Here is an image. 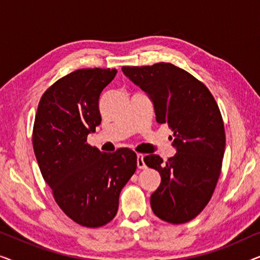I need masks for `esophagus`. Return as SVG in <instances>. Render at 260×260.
Instances as JSON below:
<instances>
[{
	"label": "esophagus",
	"instance_id": "obj_1",
	"mask_svg": "<svg viewBox=\"0 0 260 260\" xmlns=\"http://www.w3.org/2000/svg\"><path fill=\"white\" fill-rule=\"evenodd\" d=\"M137 167H138V169L147 168V166H145V163H144V155L137 154Z\"/></svg>",
	"mask_w": 260,
	"mask_h": 260
}]
</instances>
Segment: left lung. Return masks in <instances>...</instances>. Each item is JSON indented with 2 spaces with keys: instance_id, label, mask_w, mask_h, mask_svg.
<instances>
[{
  "instance_id": "obj_1",
  "label": "left lung",
  "mask_w": 260,
  "mask_h": 260,
  "mask_svg": "<svg viewBox=\"0 0 260 260\" xmlns=\"http://www.w3.org/2000/svg\"><path fill=\"white\" fill-rule=\"evenodd\" d=\"M122 71L150 97L157 123L174 131L173 157L167 162L154 154L144 157L161 175L150 197L152 212L174 225L190 221L211 200L221 173L226 137L219 106L202 81L170 62Z\"/></svg>"
}]
</instances>
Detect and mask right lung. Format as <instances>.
<instances>
[{"label": "right lung", "instance_id": "1", "mask_svg": "<svg viewBox=\"0 0 260 260\" xmlns=\"http://www.w3.org/2000/svg\"><path fill=\"white\" fill-rule=\"evenodd\" d=\"M116 69H80L60 78L42 94L33 126L39 168L60 209L81 226L111 221L119 194L137 168L136 152L112 154L87 143L102 122L99 95Z\"/></svg>", "mask_w": 260, "mask_h": 260}]
</instances>
